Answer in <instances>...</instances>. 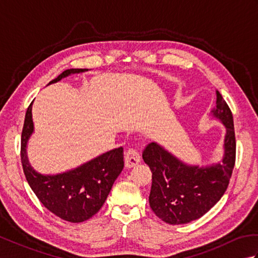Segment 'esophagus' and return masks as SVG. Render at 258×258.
<instances>
[{"mask_svg":"<svg viewBox=\"0 0 258 258\" xmlns=\"http://www.w3.org/2000/svg\"><path fill=\"white\" fill-rule=\"evenodd\" d=\"M141 162V155L139 151L136 149H130L125 153V166L126 167H133Z\"/></svg>","mask_w":258,"mask_h":258,"instance_id":"1","label":"esophagus"}]
</instances>
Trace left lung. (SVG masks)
<instances>
[{
    "label": "left lung",
    "instance_id": "1",
    "mask_svg": "<svg viewBox=\"0 0 258 258\" xmlns=\"http://www.w3.org/2000/svg\"><path fill=\"white\" fill-rule=\"evenodd\" d=\"M212 114L226 127L221 163L205 167L187 165L154 142L143 151V160L152 171L150 206L165 223L178 225L197 220L227 189L236 157V141L233 114L218 91Z\"/></svg>",
    "mask_w": 258,
    "mask_h": 258
}]
</instances>
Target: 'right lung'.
I'll return each instance as SVG.
<instances>
[{
  "label": "right lung",
  "mask_w": 258,
  "mask_h": 258,
  "mask_svg": "<svg viewBox=\"0 0 258 258\" xmlns=\"http://www.w3.org/2000/svg\"><path fill=\"white\" fill-rule=\"evenodd\" d=\"M87 69L64 71L50 84ZM33 103V102H32ZM32 103L27 107L21 138V162L27 183L48 211L64 221L81 223L101 210L124 167L123 147L108 151L83 165L56 175L35 172L27 160L26 145L33 133Z\"/></svg>",
  "instance_id": "right-lung-1"
}]
</instances>
